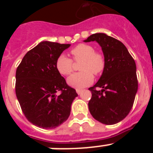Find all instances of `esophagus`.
Returning a JSON list of instances; mask_svg holds the SVG:
<instances>
[{"label":"esophagus","mask_w":153,"mask_h":153,"mask_svg":"<svg viewBox=\"0 0 153 153\" xmlns=\"http://www.w3.org/2000/svg\"><path fill=\"white\" fill-rule=\"evenodd\" d=\"M76 93H77V94H80L81 93V92H82V90H80V89H76Z\"/></svg>","instance_id":"34e87169"}]
</instances>
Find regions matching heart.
<instances>
[{"label":"heart","mask_w":153,"mask_h":153,"mask_svg":"<svg viewBox=\"0 0 153 153\" xmlns=\"http://www.w3.org/2000/svg\"><path fill=\"white\" fill-rule=\"evenodd\" d=\"M72 60L65 55L58 56L56 61V70L61 75L69 76L74 71V63L81 62L79 65L80 72L74 74L68 79V83L75 88L81 89L91 84L93 74L99 76L106 67V58L103 53L95 51L91 44H79L70 50Z\"/></svg>","instance_id":"obj_1"}]
</instances>
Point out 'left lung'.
<instances>
[{
    "label": "left lung",
    "mask_w": 153,
    "mask_h": 153,
    "mask_svg": "<svg viewBox=\"0 0 153 153\" xmlns=\"http://www.w3.org/2000/svg\"><path fill=\"white\" fill-rule=\"evenodd\" d=\"M84 41H97L106 58L101 77L89 88L92 93L89 110L99 122L116 124L129 114L133 106L138 90L135 60L122 42L105 33L92 34Z\"/></svg>",
    "instance_id": "8db88e82"
}]
</instances>
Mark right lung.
<instances>
[{"label": "right lung", "mask_w": 153, "mask_h": 153, "mask_svg": "<svg viewBox=\"0 0 153 153\" xmlns=\"http://www.w3.org/2000/svg\"><path fill=\"white\" fill-rule=\"evenodd\" d=\"M70 46L40 42L17 68L15 92L20 106L28 121L40 128L53 129L65 122L78 96L56 67L58 56Z\"/></svg>", "instance_id": "1"}]
</instances>
